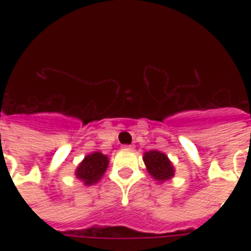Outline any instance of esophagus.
Here are the masks:
<instances>
[{"label":"esophagus","instance_id":"esophagus-1","mask_svg":"<svg viewBox=\"0 0 251 251\" xmlns=\"http://www.w3.org/2000/svg\"><path fill=\"white\" fill-rule=\"evenodd\" d=\"M122 149H124V150H129V151H131V150H134V146L125 145V146H122Z\"/></svg>","mask_w":251,"mask_h":251}]
</instances>
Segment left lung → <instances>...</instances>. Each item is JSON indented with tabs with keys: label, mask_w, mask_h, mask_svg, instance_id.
I'll return each instance as SVG.
<instances>
[{
	"label": "left lung",
	"mask_w": 251,
	"mask_h": 251,
	"mask_svg": "<svg viewBox=\"0 0 251 251\" xmlns=\"http://www.w3.org/2000/svg\"><path fill=\"white\" fill-rule=\"evenodd\" d=\"M145 164L149 169V173L157 181H167L175 175V169L167 155L159 151H149L145 153Z\"/></svg>",
	"instance_id": "1"
}]
</instances>
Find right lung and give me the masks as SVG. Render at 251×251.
I'll return each mask as SVG.
<instances>
[{"label": "right lung", "instance_id": "obj_1", "mask_svg": "<svg viewBox=\"0 0 251 251\" xmlns=\"http://www.w3.org/2000/svg\"><path fill=\"white\" fill-rule=\"evenodd\" d=\"M108 157L100 152H94L87 155L84 160L76 168L75 175L86 185L96 183L104 175L106 167H108Z\"/></svg>", "mask_w": 251, "mask_h": 251}]
</instances>
